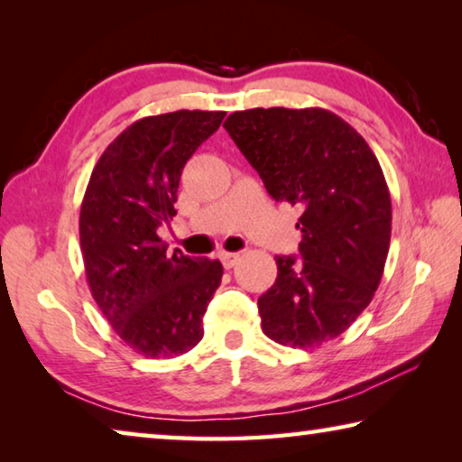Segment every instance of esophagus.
I'll return each instance as SVG.
<instances>
[{
	"instance_id": "obj_1",
	"label": "esophagus",
	"mask_w": 462,
	"mask_h": 462,
	"mask_svg": "<svg viewBox=\"0 0 462 462\" xmlns=\"http://www.w3.org/2000/svg\"><path fill=\"white\" fill-rule=\"evenodd\" d=\"M220 256V261H222V264H224V269H232L234 264H236V261H238V253H220L217 254Z\"/></svg>"
}]
</instances>
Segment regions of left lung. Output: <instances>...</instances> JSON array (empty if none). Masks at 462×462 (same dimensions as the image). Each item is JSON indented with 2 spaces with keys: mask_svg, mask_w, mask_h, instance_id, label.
<instances>
[{
  "mask_svg": "<svg viewBox=\"0 0 462 462\" xmlns=\"http://www.w3.org/2000/svg\"><path fill=\"white\" fill-rule=\"evenodd\" d=\"M275 201L300 206V259L275 256L277 279L259 297L263 332L316 348L346 332L385 269L391 198L365 138L322 107H254L224 122Z\"/></svg>",
  "mask_w": 462,
  "mask_h": 462,
  "instance_id": "1",
  "label": "left lung"
}]
</instances>
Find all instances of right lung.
Wrapping results in <instances>:
<instances>
[{
	"instance_id": "add662e5",
	"label": "right lung",
	"mask_w": 462,
	"mask_h": 462,
	"mask_svg": "<svg viewBox=\"0 0 462 462\" xmlns=\"http://www.w3.org/2000/svg\"><path fill=\"white\" fill-rule=\"evenodd\" d=\"M224 112L179 109L132 124L93 167L79 216L85 275L116 334L146 358H171L203 338L222 263L185 256L159 238L173 220L179 179Z\"/></svg>"
}]
</instances>
